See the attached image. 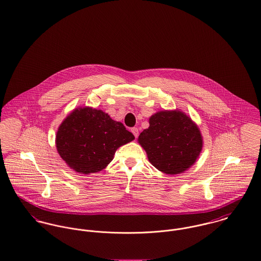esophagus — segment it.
Masks as SVG:
<instances>
[{
	"instance_id": "esophagus-1",
	"label": "esophagus",
	"mask_w": 261,
	"mask_h": 261,
	"mask_svg": "<svg viewBox=\"0 0 261 261\" xmlns=\"http://www.w3.org/2000/svg\"><path fill=\"white\" fill-rule=\"evenodd\" d=\"M132 133H133V135L135 136L136 139L139 137V129H138L137 127H133V128H132Z\"/></svg>"
}]
</instances>
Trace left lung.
Segmentation results:
<instances>
[{
	"mask_svg": "<svg viewBox=\"0 0 261 261\" xmlns=\"http://www.w3.org/2000/svg\"><path fill=\"white\" fill-rule=\"evenodd\" d=\"M149 163L166 174H177L192 166L202 149L197 125L180 111H164L149 118L139 137Z\"/></svg>",
	"mask_w": 261,
	"mask_h": 261,
	"instance_id": "obj_1",
	"label": "left lung"
}]
</instances>
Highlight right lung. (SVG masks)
I'll list each match as a JSON object with an SVG mask.
<instances>
[{
    "label": "right lung",
    "mask_w": 261,
    "mask_h": 261,
    "mask_svg": "<svg viewBox=\"0 0 261 261\" xmlns=\"http://www.w3.org/2000/svg\"><path fill=\"white\" fill-rule=\"evenodd\" d=\"M135 140L124 125L92 108L72 111L59 126L56 146L66 164L79 173L102 170L119 146Z\"/></svg>",
    "instance_id": "1"
}]
</instances>
